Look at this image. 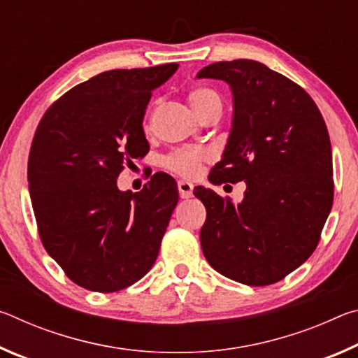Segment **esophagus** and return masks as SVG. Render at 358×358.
<instances>
[{"label":"esophagus","instance_id":"esophagus-1","mask_svg":"<svg viewBox=\"0 0 358 358\" xmlns=\"http://www.w3.org/2000/svg\"><path fill=\"white\" fill-rule=\"evenodd\" d=\"M192 189H194V185L191 183V181H186V180L178 181V192H180L181 199L192 197Z\"/></svg>","mask_w":358,"mask_h":358}]
</instances>
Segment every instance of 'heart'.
Masks as SVG:
<instances>
[{"label":"heart","mask_w":358,"mask_h":358,"mask_svg":"<svg viewBox=\"0 0 358 358\" xmlns=\"http://www.w3.org/2000/svg\"><path fill=\"white\" fill-rule=\"evenodd\" d=\"M187 98H189L191 106L197 115H202L207 108L213 106H221L220 94L210 88H192ZM207 151L203 148L177 150L164 157V166L173 172L186 175V177H192V175L197 173L201 162L207 159Z\"/></svg>","instance_id":"1"}]
</instances>
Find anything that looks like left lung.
<instances>
[{
    "label": "left lung",
    "mask_w": 358,
    "mask_h": 358,
    "mask_svg": "<svg viewBox=\"0 0 358 358\" xmlns=\"http://www.w3.org/2000/svg\"><path fill=\"white\" fill-rule=\"evenodd\" d=\"M197 78L226 82L234 98L232 128L210 183H246L237 205L210 187L194 189L207 208L203 256L230 280L268 286L306 262L330 215L329 131L305 90L254 59L213 63Z\"/></svg>",
    "instance_id": "1"
}]
</instances>
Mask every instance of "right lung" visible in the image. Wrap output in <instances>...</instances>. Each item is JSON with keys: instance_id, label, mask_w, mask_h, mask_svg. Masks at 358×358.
I'll list each match as a JSON object with an SVG mask.
<instances>
[{"instance_id": "right-lung-1", "label": "right lung", "mask_w": 358, "mask_h": 358, "mask_svg": "<svg viewBox=\"0 0 358 358\" xmlns=\"http://www.w3.org/2000/svg\"><path fill=\"white\" fill-rule=\"evenodd\" d=\"M177 69L169 63L101 72L63 94L36 129L28 183L42 245L85 289L129 287L159 252L177 183L161 172L132 194L120 191L117 178L148 153L145 108Z\"/></svg>"}]
</instances>
